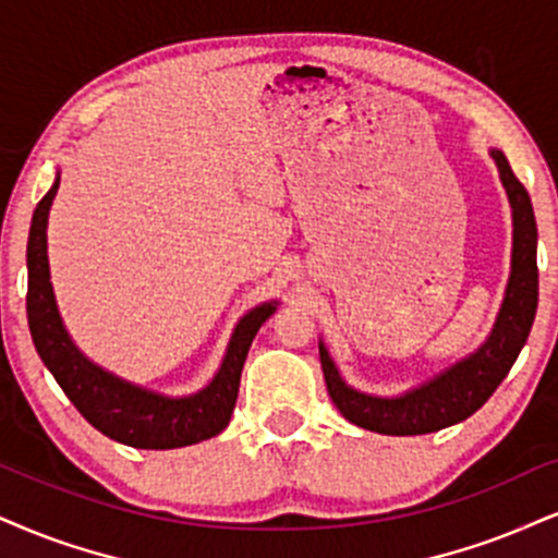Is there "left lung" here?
<instances>
[{
	"label": "left lung",
	"instance_id": "8db88e82",
	"mask_svg": "<svg viewBox=\"0 0 558 558\" xmlns=\"http://www.w3.org/2000/svg\"><path fill=\"white\" fill-rule=\"evenodd\" d=\"M512 209V260L505 298L492 333L476 352L398 396H373L343 380L326 343L318 341L320 367L336 409L347 422L377 435H429L452 426L489 401L525 347L538 307V227L527 191L514 178L501 149H489Z\"/></svg>",
	"mask_w": 558,
	"mask_h": 558
}]
</instances>
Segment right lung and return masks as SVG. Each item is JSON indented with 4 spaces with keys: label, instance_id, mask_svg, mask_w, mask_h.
Segmentation results:
<instances>
[{
    "label": "right lung",
    "instance_id": "obj_1",
    "mask_svg": "<svg viewBox=\"0 0 558 558\" xmlns=\"http://www.w3.org/2000/svg\"><path fill=\"white\" fill-rule=\"evenodd\" d=\"M59 173L33 211L27 238V326L48 373L57 377L69 401L95 429L116 442L140 450H173L217 437L230 424L238 401L240 373L258 328L279 302H260L238 320L227 341L222 364L209 385L191 396H165L108 373L87 360L69 336L53 298L48 268V211L59 191Z\"/></svg>",
    "mask_w": 558,
    "mask_h": 558
}]
</instances>
